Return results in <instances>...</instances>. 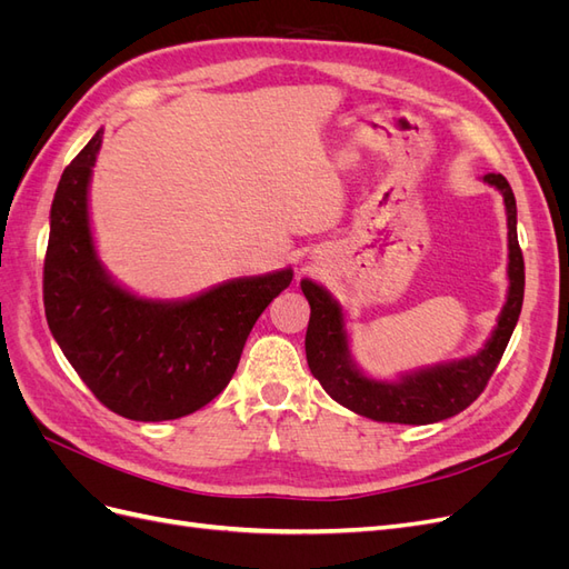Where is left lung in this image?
<instances>
[{
	"label": "left lung",
	"mask_w": 569,
	"mask_h": 569,
	"mask_svg": "<svg viewBox=\"0 0 569 569\" xmlns=\"http://www.w3.org/2000/svg\"><path fill=\"white\" fill-rule=\"evenodd\" d=\"M485 182L493 184L506 201L510 287L498 325L493 327L485 349H479L475 356L403 375L396 382L370 380L351 360L341 306L320 284L301 280L303 297L311 303V320H308L306 330L308 368L322 389L343 408L377 422L429 425L458 416L485 391L496 366L501 363L525 299V258L518 242L515 194L501 173H487Z\"/></svg>",
	"instance_id": "obj_1"
}]
</instances>
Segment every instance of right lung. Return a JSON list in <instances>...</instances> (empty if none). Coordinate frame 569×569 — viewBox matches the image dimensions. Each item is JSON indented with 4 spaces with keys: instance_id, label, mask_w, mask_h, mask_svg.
Segmentation results:
<instances>
[{
    "instance_id": "add662e5",
    "label": "right lung",
    "mask_w": 569,
    "mask_h": 569,
    "mask_svg": "<svg viewBox=\"0 0 569 569\" xmlns=\"http://www.w3.org/2000/svg\"><path fill=\"white\" fill-rule=\"evenodd\" d=\"M101 134L66 166L51 201L44 316L68 363L109 410L176 420L228 387L251 327L295 272L239 278L187 301L140 299L116 284L97 258L88 211Z\"/></svg>"
}]
</instances>
